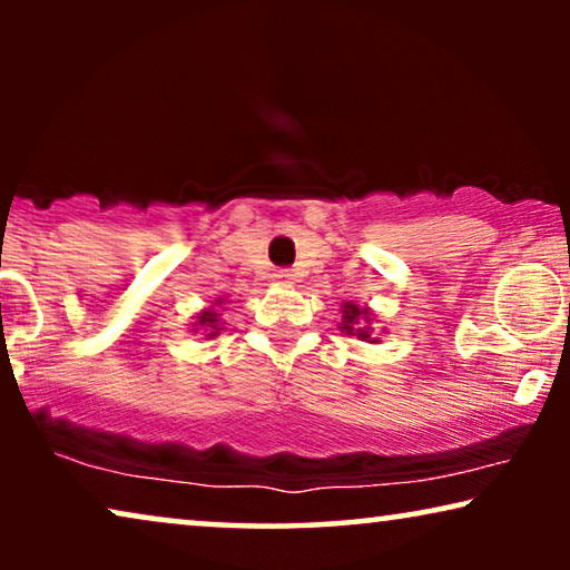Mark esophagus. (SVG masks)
Returning a JSON list of instances; mask_svg holds the SVG:
<instances>
[{
  "label": "esophagus",
  "mask_w": 570,
  "mask_h": 570,
  "mask_svg": "<svg viewBox=\"0 0 570 570\" xmlns=\"http://www.w3.org/2000/svg\"><path fill=\"white\" fill-rule=\"evenodd\" d=\"M275 279H279V283H287V279H291V272H287V269H277V272H275Z\"/></svg>",
  "instance_id": "34e87169"
}]
</instances>
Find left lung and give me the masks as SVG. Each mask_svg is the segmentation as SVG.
I'll return each instance as SVG.
<instances>
[{"label": "left lung", "mask_w": 570, "mask_h": 570, "mask_svg": "<svg viewBox=\"0 0 570 570\" xmlns=\"http://www.w3.org/2000/svg\"><path fill=\"white\" fill-rule=\"evenodd\" d=\"M361 318H363V311H361V308H357V306H345V316H342V322H345V324H342V330H347V332H357V337L368 340V337H371V334L363 330ZM355 325H361L362 330L355 331Z\"/></svg>", "instance_id": "8db88e82"}]
</instances>
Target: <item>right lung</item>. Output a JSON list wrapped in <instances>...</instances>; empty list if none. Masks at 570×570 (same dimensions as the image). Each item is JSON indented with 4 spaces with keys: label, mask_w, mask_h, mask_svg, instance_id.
Here are the masks:
<instances>
[{
    "label": "right lung",
    "mask_w": 570,
    "mask_h": 570,
    "mask_svg": "<svg viewBox=\"0 0 570 570\" xmlns=\"http://www.w3.org/2000/svg\"><path fill=\"white\" fill-rule=\"evenodd\" d=\"M215 322H217V318H215L213 311H207V314L199 316V324H202V326H209V324H215Z\"/></svg>",
    "instance_id": "1"
}]
</instances>
